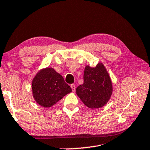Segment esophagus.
I'll return each mask as SVG.
<instances>
[{"instance_id": "obj_1", "label": "esophagus", "mask_w": 150, "mask_h": 150, "mask_svg": "<svg viewBox=\"0 0 150 150\" xmlns=\"http://www.w3.org/2000/svg\"><path fill=\"white\" fill-rule=\"evenodd\" d=\"M71 89H72V91H75V85L74 84H71Z\"/></svg>"}]
</instances>
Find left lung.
Returning a JSON list of instances; mask_svg holds the SVG:
<instances>
[{"instance_id":"left-lung-1","label":"left lung","mask_w":150,"mask_h":150,"mask_svg":"<svg viewBox=\"0 0 150 150\" xmlns=\"http://www.w3.org/2000/svg\"><path fill=\"white\" fill-rule=\"evenodd\" d=\"M76 93L89 108H100L108 103L112 93V84L103 64L98 63L95 67L86 66L83 83L77 87Z\"/></svg>"}]
</instances>
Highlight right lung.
Instances as JSON below:
<instances>
[{
	"label": "right lung",
	"mask_w": 150,
	"mask_h": 150,
	"mask_svg": "<svg viewBox=\"0 0 150 150\" xmlns=\"http://www.w3.org/2000/svg\"><path fill=\"white\" fill-rule=\"evenodd\" d=\"M33 97L38 104L50 108L71 92L63 77L53 69L46 68L37 73L32 82Z\"/></svg>",
	"instance_id": "add662e5"
}]
</instances>
